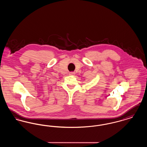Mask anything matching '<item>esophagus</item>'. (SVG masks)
<instances>
[{
	"label": "esophagus",
	"mask_w": 147,
	"mask_h": 147,
	"mask_svg": "<svg viewBox=\"0 0 147 147\" xmlns=\"http://www.w3.org/2000/svg\"><path fill=\"white\" fill-rule=\"evenodd\" d=\"M69 75H70V76H74V75H75V73L74 72H70V73H69Z\"/></svg>",
	"instance_id": "1"
}]
</instances>
